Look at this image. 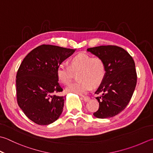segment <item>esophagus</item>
Here are the masks:
<instances>
[{
  "label": "esophagus",
  "mask_w": 153,
  "mask_h": 153,
  "mask_svg": "<svg viewBox=\"0 0 153 153\" xmlns=\"http://www.w3.org/2000/svg\"><path fill=\"white\" fill-rule=\"evenodd\" d=\"M83 101H85V102H88V101H89L90 99H89V97H83Z\"/></svg>",
  "instance_id": "1"
}]
</instances>
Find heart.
<instances>
[{
  "instance_id": "b5f03b06",
  "label": "heart",
  "mask_w": 153,
  "mask_h": 153,
  "mask_svg": "<svg viewBox=\"0 0 153 153\" xmlns=\"http://www.w3.org/2000/svg\"><path fill=\"white\" fill-rule=\"evenodd\" d=\"M77 73L79 81L68 87L65 91L83 95L90 90L92 85L96 87L102 82L105 75V65L100 57L92 58L85 53H78L70 59L69 67L61 64L56 70L59 82L65 85H70L74 74Z\"/></svg>"
}]
</instances>
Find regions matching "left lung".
<instances>
[{
	"label": "left lung",
	"mask_w": 153,
	"mask_h": 153,
	"mask_svg": "<svg viewBox=\"0 0 153 153\" xmlns=\"http://www.w3.org/2000/svg\"><path fill=\"white\" fill-rule=\"evenodd\" d=\"M102 58L105 75L95 94L100 107L94 115L106 119L114 117L129 103L137 84L135 64L126 50L116 46H101L87 50Z\"/></svg>",
	"instance_id": "obj_1"
}]
</instances>
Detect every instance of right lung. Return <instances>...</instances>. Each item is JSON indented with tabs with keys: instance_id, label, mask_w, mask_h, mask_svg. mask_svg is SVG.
<instances>
[{
	"instance_id": "1",
	"label": "right lung",
	"mask_w": 153,
	"mask_h": 153,
	"mask_svg": "<svg viewBox=\"0 0 153 153\" xmlns=\"http://www.w3.org/2000/svg\"><path fill=\"white\" fill-rule=\"evenodd\" d=\"M75 49L41 45L28 53L16 74L17 101L27 117L40 125L52 123L63 111L65 97L56 70Z\"/></svg>"
}]
</instances>
